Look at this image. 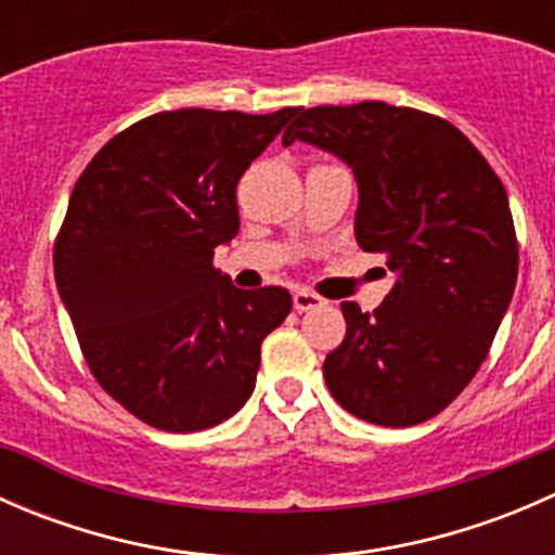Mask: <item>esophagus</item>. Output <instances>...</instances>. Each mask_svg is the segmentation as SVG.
Segmentation results:
<instances>
[{"mask_svg": "<svg viewBox=\"0 0 555 555\" xmlns=\"http://www.w3.org/2000/svg\"><path fill=\"white\" fill-rule=\"evenodd\" d=\"M293 306L295 311H311V309H319V306H324V298L309 293V289H295Z\"/></svg>", "mask_w": 555, "mask_h": 555, "instance_id": "esophagus-1", "label": "esophagus"}]
</instances>
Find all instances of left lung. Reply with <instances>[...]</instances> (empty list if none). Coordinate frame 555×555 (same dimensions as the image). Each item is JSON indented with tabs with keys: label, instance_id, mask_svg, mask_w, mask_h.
Listing matches in <instances>:
<instances>
[{
	"label": "left lung",
	"instance_id": "obj_1",
	"mask_svg": "<svg viewBox=\"0 0 555 555\" xmlns=\"http://www.w3.org/2000/svg\"><path fill=\"white\" fill-rule=\"evenodd\" d=\"M293 142L354 171L357 244L395 273L373 313L340 304L346 338L322 367L330 395L378 427L438 416L478 373L516 289L500 177L451 122L384 102L306 109L284 131Z\"/></svg>",
	"mask_w": 555,
	"mask_h": 555
}]
</instances>
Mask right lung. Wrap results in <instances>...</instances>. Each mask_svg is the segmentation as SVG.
Returning a JSON list of instances; mask_svg holds the SVG:
<instances>
[{
	"label": "right lung",
	"mask_w": 555,
	"mask_h": 555,
	"mask_svg": "<svg viewBox=\"0 0 555 555\" xmlns=\"http://www.w3.org/2000/svg\"><path fill=\"white\" fill-rule=\"evenodd\" d=\"M295 115L158 112L72 190L55 287L96 382L150 427L201 433L242 411L262 338L293 309L282 287H233L211 257L238 233V179Z\"/></svg>",
	"instance_id": "1"
}]
</instances>
